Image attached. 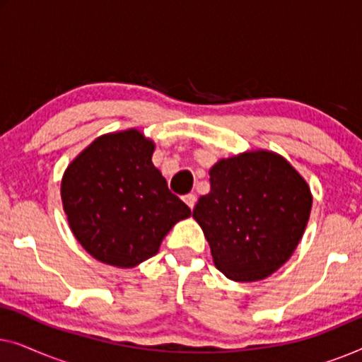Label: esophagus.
<instances>
[{"label": "esophagus", "instance_id": "34e87169", "mask_svg": "<svg viewBox=\"0 0 362 362\" xmlns=\"http://www.w3.org/2000/svg\"><path fill=\"white\" fill-rule=\"evenodd\" d=\"M196 201H197V197L194 194H186L185 196V202H186L187 206H189V209H194Z\"/></svg>", "mask_w": 362, "mask_h": 362}]
</instances>
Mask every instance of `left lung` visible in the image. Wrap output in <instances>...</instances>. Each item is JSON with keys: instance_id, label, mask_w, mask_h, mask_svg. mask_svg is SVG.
<instances>
[{"instance_id": "obj_1", "label": "left lung", "mask_w": 362, "mask_h": 362, "mask_svg": "<svg viewBox=\"0 0 362 362\" xmlns=\"http://www.w3.org/2000/svg\"><path fill=\"white\" fill-rule=\"evenodd\" d=\"M209 176V194L192 217L214 265L234 281L267 279L301 240L313 202L308 185L284 156L265 150L217 161Z\"/></svg>"}]
</instances>
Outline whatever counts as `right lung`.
Masks as SVG:
<instances>
[{
	"mask_svg": "<svg viewBox=\"0 0 362 362\" xmlns=\"http://www.w3.org/2000/svg\"><path fill=\"white\" fill-rule=\"evenodd\" d=\"M155 143L141 132L98 136L64 173L61 197L81 245L103 264L130 269L156 255L191 209L153 165Z\"/></svg>",
	"mask_w": 362,
	"mask_h": 362,
	"instance_id": "1",
	"label": "right lung"
}]
</instances>
